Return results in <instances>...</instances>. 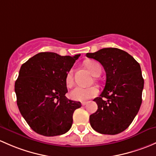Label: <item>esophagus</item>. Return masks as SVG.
Returning <instances> with one entry per match:
<instances>
[{"instance_id": "1", "label": "esophagus", "mask_w": 156, "mask_h": 156, "mask_svg": "<svg viewBox=\"0 0 156 156\" xmlns=\"http://www.w3.org/2000/svg\"><path fill=\"white\" fill-rule=\"evenodd\" d=\"M81 104H82V105H83V106H85L86 104H87V102H86V101H83V102H82Z\"/></svg>"}]
</instances>
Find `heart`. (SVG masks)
<instances>
[{"instance_id":"heart-1","label":"heart","mask_w":156,"mask_h":156,"mask_svg":"<svg viewBox=\"0 0 156 156\" xmlns=\"http://www.w3.org/2000/svg\"><path fill=\"white\" fill-rule=\"evenodd\" d=\"M86 67L89 69V70L91 73V74L94 76H98L101 73V67L100 64L96 61L89 60L86 61ZM73 71L70 70L67 73L66 76V83L68 86L73 85ZM99 91L98 89L95 86H91V87H82V86H77L75 89H73L70 92V95L73 100L77 101H83L88 100V99L94 98L98 95Z\"/></svg>"}]
</instances>
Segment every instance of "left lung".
Masks as SVG:
<instances>
[{
  "label": "left lung",
  "instance_id": "left-lung-1",
  "mask_svg": "<svg viewBox=\"0 0 156 156\" xmlns=\"http://www.w3.org/2000/svg\"><path fill=\"white\" fill-rule=\"evenodd\" d=\"M86 56L100 62L106 72L104 91L94 99L98 110L90 115V125L101 134H119L131 125L142 103L140 66L131 55L117 48H104Z\"/></svg>",
  "mask_w": 156,
  "mask_h": 156
}]
</instances>
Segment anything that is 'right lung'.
Segmentation results:
<instances>
[{
	"mask_svg": "<svg viewBox=\"0 0 156 156\" xmlns=\"http://www.w3.org/2000/svg\"><path fill=\"white\" fill-rule=\"evenodd\" d=\"M80 54L61 56L40 52L21 67L15 83L17 105L31 129L46 137L64 134L73 124V114L81 107L69 100L66 76Z\"/></svg>",
	"mask_w": 156,
	"mask_h": 156,
	"instance_id": "1",
	"label": "right lung"
}]
</instances>
